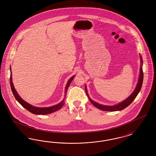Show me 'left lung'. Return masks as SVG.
Segmentation results:
<instances>
[{
  "instance_id": "8db88e82",
  "label": "left lung",
  "mask_w": 156,
  "mask_h": 156,
  "mask_svg": "<svg viewBox=\"0 0 156 156\" xmlns=\"http://www.w3.org/2000/svg\"><path fill=\"white\" fill-rule=\"evenodd\" d=\"M140 62H140V74H139V80H138L137 85H136L135 89L134 90L133 92L131 94V95L129 97H127L126 99L124 100L123 101L120 102L119 104H116L115 105H113V106L104 105H102V104H98L96 102L94 101L89 97L88 91H87V87H86V85H85V92H86L87 97H88V98H89V101L92 103V104L93 105H94L96 108H98L99 109L102 110V111L114 112L122 111V110L125 109L126 107H127L130 104H131L134 100L136 97H137L138 94L139 93V92L141 89L143 81V68H142V67H143V59H142V57H141V55H140Z\"/></svg>"
}]
</instances>
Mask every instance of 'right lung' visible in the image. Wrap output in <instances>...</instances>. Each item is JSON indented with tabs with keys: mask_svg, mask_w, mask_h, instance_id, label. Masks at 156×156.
I'll use <instances>...</instances> for the list:
<instances>
[{
	"mask_svg": "<svg viewBox=\"0 0 156 156\" xmlns=\"http://www.w3.org/2000/svg\"><path fill=\"white\" fill-rule=\"evenodd\" d=\"M10 87H11V89L12 90L13 94L14 95L16 99L18 101V102L23 107H24L25 109H26L27 111L33 113L35 115H47V114H50L51 113H53L54 112L57 111L59 109H61L62 106H64V99L66 98L67 96V92L68 87L70 85V83H71V82L73 81V80L74 78L75 75H73L71 78H69V80L67 82L66 86V88H65V95H64V98L62 99V101L59 102V104L55 105H54L50 107H37V106H33L31 105L26 102V101H24L22 98L19 96V95L18 94V93L17 92L15 88V87L13 85V83L12 82V70H11V67H10Z\"/></svg>",
	"mask_w": 156,
	"mask_h": 156,
	"instance_id": "right-lung-1",
	"label": "right lung"
}]
</instances>
